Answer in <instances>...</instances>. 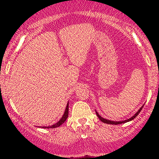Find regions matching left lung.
I'll list each match as a JSON object with an SVG mask.
<instances>
[{
    "mask_svg": "<svg viewBox=\"0 0 159 159\" xmlns=\"http://www.w3.org/2000/svg\"><path fill=\"white\" fill-rule=\"evenodd\" d=\"M143 106H142L141 107H140V108L139 109V111H138V112H137L136 114H134V116H132V117H131L130 119H129V120H124V121H120V122H114V121H111V120H105V119H104V118L102 117V116H100V115L98 114L97 112H96V115H97V116L98 117V119L101 120V121L102 122V123H107V124H112V125H118V124H122V123H127V122L131 121V120H134V118H135L136 116H138V114H139V113L140 112V111L142 110V108H143Z\"/></svg>",
    "mask_w": 159,
    "mask_h": 159,
    "instance_id": "8db88e82",
    "label": "left lung"
}]
</instances>
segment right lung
<instances>
[{"label": "right lung", "mask_w": 159, "mask_h": 159, "mask_svg": "<svg viewBox=\"0 0 159 159\" xmlns=\"http://www.w3.org/2000/svg\"><path fill=\"white\" fill-rule=\"evenodd\" d=\"M68 115H69V103L67 104L66 107V110L64 112V114L63 116H62V118L61 120H59V122L54 124V125H51V126H43V128H45V129H54V128H57V127H59L60 125H61L66 120L67 117H68Z\"/></svg>", "instance_id": "1"}]
</instances>
